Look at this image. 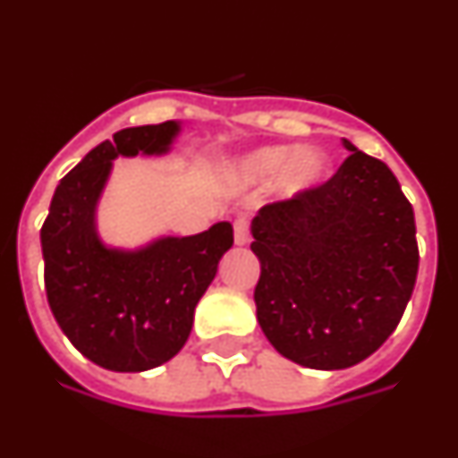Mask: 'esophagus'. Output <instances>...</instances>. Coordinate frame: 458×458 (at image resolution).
Here are the masks:
<instances>
[{"instance_id": "esophagus-1", "label": "esophagus", "mask_w": 458, "mask_h": 458, "mask_svg": "<svg viewBox=\"0 0 458 458\" xmlns=\"http://www.w3.org/2000/svg\"><path fill=\"white\" fill-rule=\"evenodd\" d=\"M233 241H236V245H248L250 242V225L248 220H236L233 222Z\"/></svg>"}]
</instances>
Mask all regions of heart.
<instances>
[{"label": "heart", "instance_id": "1", "mask_svg": "<svg viewBox=\"0 0 458 458\" xmlns=\"http://www.w3.org/2000/svg\"><path fill=\"white\" fill-rule=\"evenodd\" d=\"M330 156L321 148L295 147H264L250 153L241 165V174L248 181H270L279 176V188L284 194L310 192L327 179Z\"/></svg>", "mask_w": 458, "mask_h": 458}]
</instances>
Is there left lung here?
Returning a JSON list of instances; mask_svg holds the SVG:
<instances>
[{"instance_id":"8db88e82","label":"left lung","mask_w":458,"mask_h":458,"mask_svg":"<svg viewBox=\"0 0 458 458\" xmlns=\"http://www.w3.org/2000/svg\"><path fill=\"white\" fill-rule=\"evenodd\" d=\"M333 179L252 220L261 261L254 302L277 353L310 369H346L394 333L418 277L411 201L386 163L358 151Z\"/></svg>"}]
</instances>
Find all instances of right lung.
<instances>
[{"instance_id": "obj_1", "label": "right lung", "mask_w": 458, "mask_h": 458, "mask_svg": "<svg viewBox=\"0 0 458 458\" xmlns=\"http://www.w3.org/2000/svg\"><path fill=\"white\" fill-rule=\"evenodd\" d=\"M179 131L176 121L125 128L91 148L59 181L40 229L52 314L72 346L103 369L147 371L179 353L194 307L233 245L229 222L140 250L107 248L98 238L96 206L112 160L167 153Z\"/></svg>"}]
</instances>
